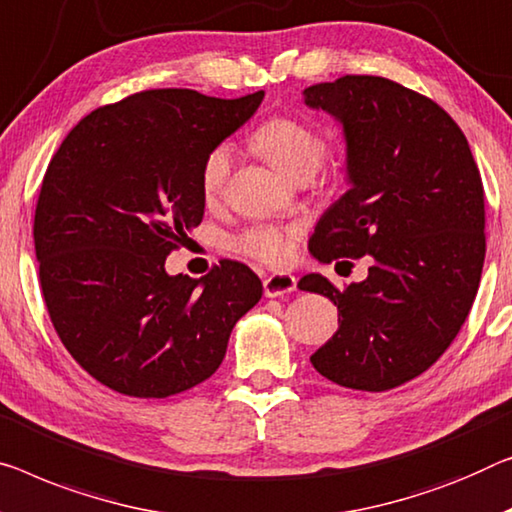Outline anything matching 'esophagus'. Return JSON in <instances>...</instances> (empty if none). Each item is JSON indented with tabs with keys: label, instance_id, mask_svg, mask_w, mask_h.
<instances>
[{
	"label": "esophagus",
	"instance_id": "esophagus-1",
	"mask_svg": "<svg viewBox=\"0 0 512 512\" xmlns=\"http://www.w3.org/2000/svg\"><path fill=\"white\" fill-rule=\"evenodd\" d=\"M296 289V278L292 273H271V276L264 278V296L269 299H276V296L289 294Z\"/></svg>",
	"mask_w": 512,
	"mask_h": 512
}]
</instances>
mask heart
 Here are the masks:
<instances>
[{
    "instance_id": "obj_1",
    "label": "heart",
    "mask_w": 512,
    "mask_h": 512,
    "mask_svg": "<svg viewBox=\"0 0 512 512\" xmlns=\"http://www.w3.org/2000/svg\"><path fill=\"white\" fill-rule=\"evenodd\" d=\"M253 147L285 177L299 181L315 177L329 154L326 135L294 114H276L262 121L253 133ZM232 174V147L216 144L202 160L200 188L207 200L223 193ZM299 227L253 225L234 236L230 246L236 253L259 259L264 264H285L294 253Z\"/></svg>"
}]
</instances>
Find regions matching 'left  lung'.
<instances>
[{"mask_svg":"<svg viewBox=\"0 0 512 512\" xmlns=\"http://www.w3.org/2000/svg\"><path fill=\"white\" fill-rule=\"evenodd\" d=\"M303 96L342 121L352 183L319 218L310 253L372 262L342 292L319 273L301 278L340 315L310 363L338 386L388 391L437 363L469 317L485 262L483 181L460 126L418 91L345 75Z\"/></svg>","mask_w":512,"mask_h":512,"instance_id":"left-lung-1","label":"left lung"}]
</instances>
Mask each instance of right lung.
I'll return each instance as SVG.
<instances>
[{
	"label": "right lung",
	"mask_w": 512,
	"mask_h": 512,
	"mask_svg": "<svg viewBox=\"0 0 512 512\" xmlns=\"http://www.w3.org/2000/svg\"><path fill=\"white\" fill-rule=\"evenodd\" d=\"M262 98L140 91L87 114L52 156L34 213L43 299L68 354L112 391L170 398L202 384L262 299L234 259L197 280L165 273L202 223L204 156Z\"/></svg>",
	"instance_id": "obj_1"
}]
</instances>
